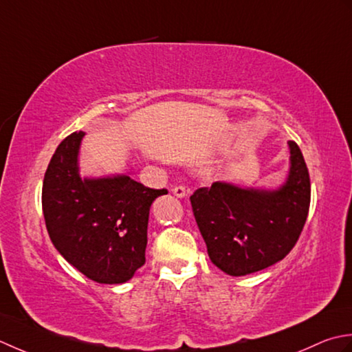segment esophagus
Returning <instances> with one entry per match:
<instances>
[{
	"label": "esophagus",
	"instance_id": "1",
	"mask_svg": "<svg viewBox=\"0 0 352 352\" xmlns=\"http://www.w3.org/2000/svg\"><path fill=\"white\" fill-rule=\"evenodd\" d=\"M171 191H173V195L176 197H185L186 192H188V190H186L184 185H176V186H173V190Z\"/></svg>",
	"mask_w": 352,
	"mask_h": 352
}]
</instances>
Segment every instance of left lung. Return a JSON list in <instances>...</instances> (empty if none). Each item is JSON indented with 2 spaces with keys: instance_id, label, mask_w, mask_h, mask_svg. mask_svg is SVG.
Returning <instances> with one entry per match:
<instances>
[{
  "instance_id": "8db88e82",
  "label": "left lung",
  "mask_w": 352,
  "mask_h": 352,
  "mask_svg": "<svg viewBox=\"0 0 352 352\" xmlns=\"http://www.w3.org/2000/svg\"><path fill=\"white\" fill-rule=\"evenodd\" d=\"M290 175L278 191L216 182L190 197L208 255L228 275L243 276L281 261L295 248L310 210V175L295 141Z\"/></svg>"
}]
</instances>
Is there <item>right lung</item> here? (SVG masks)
<instances>
[{
    "mask_svg": "<svg viewBox=\"0 0 352 352\" xmlns=\"http://www.w3.org/2000/svg\"><path fill=\"white\" fill-rule=\"evenodd\" d=\"M83 135H68L48 164L42 184L45 226L71 266L96 283L121 284L146 263L150 205L168 191L129 176L80 179Z\"/></svg>",
    "mask_w": 352,
    "mask_h": 352,
    "instance_id": "obj_1",
    "label": "right lung"
}]
</instances>
